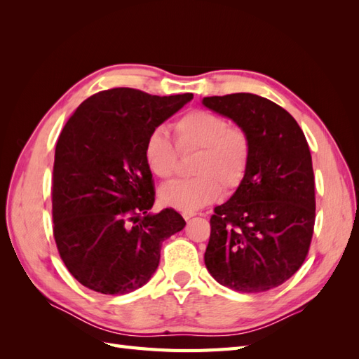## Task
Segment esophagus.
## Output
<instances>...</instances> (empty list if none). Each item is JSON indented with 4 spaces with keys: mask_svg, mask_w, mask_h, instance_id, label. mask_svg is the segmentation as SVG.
Returning <instances> with one entry per match:
<instances>
[{
    "mask_svg": "<svg viewBox=\"0 0 359 359\" xmlns=\"http://www.w3.org/2000/svg\"><path fill=\"white\" fill-rule=\"evenodd\" d=\"M194 215H196V212H182V217H184V220H190L191 219V217H194Z\"/></svg>",
    "mask_w": 359,
    "mask_h": 359,
    "instance_id": "obj_1",
    "label": "esophagus"
}]
</instances>
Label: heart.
I'll return each mask as SVG.
<instances>
[{"mask_svg":"<svg viewBox=\"0 0 359 359\" xmlns=\"http://www.w3.org/2000/svg\"><path fill=\"white\" fill-rule=\"evenodd\" d=\"M180 151H198L191 180H177L158 190V199L170 208L193 212L241 186L252 160V140L245 130L229 127L220 115L196 109L175 123ZM148 169L168 180L177 169L178 151L163 127L153 128L144 144Z\"/></svg>","mask_w":359,"mask_h":359,"instance_id":"heart-1","label":"heart"}]
</instances>
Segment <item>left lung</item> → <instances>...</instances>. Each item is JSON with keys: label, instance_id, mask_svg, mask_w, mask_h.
Masks as SVG:
<instances>
[{"label": "left lung", "instance_id": "left-lung-1", "mask_svg": "<svg viewBox=\"0 0 359 359\" xmlns=\"http://www.w3.org/2000/svg\"><path fill=\"white\" fill-rule=\"evenodd\" d=\"M252 140L241 186L214 208L205 265L220 285L259 293L283 285L309 253L316 201L310 148L287 111L250 93L203 97Z\"/></svg>", "mask_w": 359, "mask_h": 359}]
</instances>
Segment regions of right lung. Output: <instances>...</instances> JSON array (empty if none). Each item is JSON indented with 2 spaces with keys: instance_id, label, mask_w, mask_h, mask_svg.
Masks as SVG:
<instances>
[{
  "instance_id": "right-lung-1",
  "label": "right lung",
  "mask_w": 359,
  "mask_h": 359,
  "mask_svg": "<svg viewBox=\"0 0 359 359\" xmlns=\"http://www.w3.org/2000/svg\"><path fill=\"white\" fill-rule=\"evenodd\" d=\"M191 99L114 88L86 99L64 126L53 161V236L85 287L104 295L142 287L161 243L186 226L172 208L149 212L156 193L144 144Z\"/></svg>"
}]
</instances>
